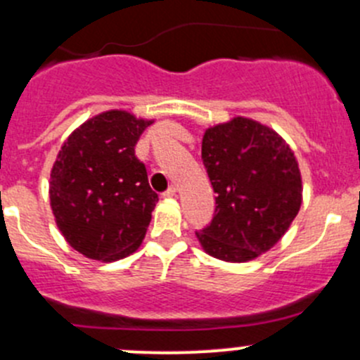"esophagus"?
<instances>
[{
	"label": "esophagus",
	"instance_id": "34e87169",
	"mask_svg": "<svg viewBox=\"0 0 360 360\" xmlns=\"http://www.w3.org/2000/svg\"><path fill=\"white\" fill-rule=\"evenodd\" d=\"M176 193H177V188H176V186H170L169 190H167L165 193H163V197H167V198H172V197H176Z\"/></svg>",
	"mask_w": 360,
	"mask_h": 360
}]
</instances>
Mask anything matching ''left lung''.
Listing matches in <instances>:
<instances>
[{
  "mask_svg": "<svg viewBox=\"0 0 360 360\" xmlns=\"http://www.w3.org/2000/svg\"><path fill=\"white\" fill-rule=\"evenodd\" d=\"M202 160L216 214L197 231L202 249L226 263H248L284 237L303 202L297 160L268 125L235 116L209 127Z\"/></svg>",
  "mask_w": 360,
  "mask_h": 360,
  "instance_id": "1",
  "label": "left lung"
}]
</instances>
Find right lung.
Returning <instances> with one entry per match:
<instances>
[{
	"mask_svg": "<svg viewBox=\"0 0 360 360\" xmlns=\"http://www.w3.org/2000/svg\"><path fill=\"white\" fill-rule=\"evenodd\" d=\"M153 120L110 110L64 141L50 172V207L72 249L116 261L139 249L158 202L134 146Z\"/></svg>",
	"mask_w": 360,
	"mask_h": 360,
	"instance_id": "right-lung-1",
	"label": "right lung"
}]
</instances>
